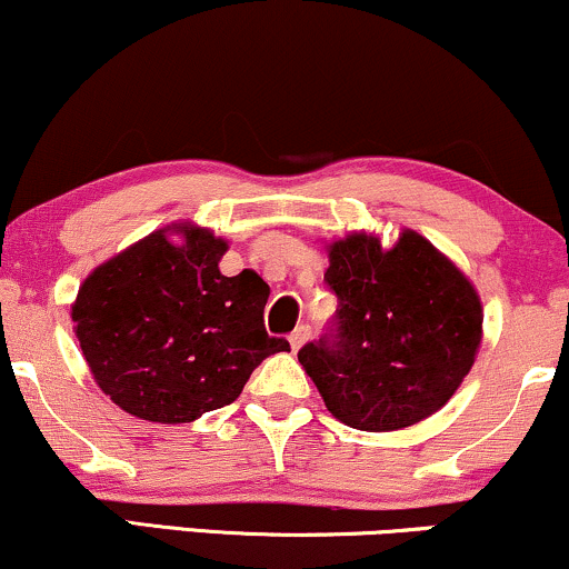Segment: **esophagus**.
<instances>
[{"label":"esophagus","instance_id":"1","mask_svg":"<svg viewBox=\"0 0 569 569\" xmlns=\"http://www.w3.org/2000/svg\"><path fill=\"white\" fill-rule=\"evenodd\" d=\"M309 338H311V327L309 325H298L296 332L290 336V349L298 351L300 346H303Z\"/></svg>","mask_w":569,"mask_h":569}]
</instances>
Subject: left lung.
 <instances>
[{"instance_id": "1", "label": "left lung", "mask_w": 569, "mask_h": 569, "mask_svg": "<svg viewBox=\"0 0 569 569\" xmlns=\"http://www.w3.org/2000/svg\"><path fill=\"white\" fill-rule=\"evenodd\" d=\"M327 250L336 322L298 351L327 410L359 431H397L433 416L469 376L482 343L473 284L410 229L391 250L365 231Z\"/></svg>"}]
</instances>
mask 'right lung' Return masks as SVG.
Wrapping results in <instances>:
<instances>
[{
    "label": "right lung",
    "mask_w": 569,
    "mask_h": 569,
    "mask_svg": "<svg viewBox=\"0 0 569 569\" xmlns=\"http://www.w3.org/2000/svg\"><path fill=\"white\" fill-rule=\"evenodd\" d=\"M226 250L210 229L172 223L100 263L79 287L73 332L100 391L124 412L191 423L231 405L266 357L290 351L266 332L269 284L250 269L223 277Z\"/></svg>",
    "instance_id": "add662e5"
}]
</instances>
